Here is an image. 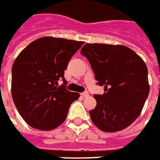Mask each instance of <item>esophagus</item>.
<instances>
[{"mask_svg":"<svg viewBox=\"0 0 160 160\" xmlns=\"http://www.w3.org/2000/svg\"><path fill=\"white\" fill-rule=\"evenodd\" d=\"M81 96L83 97H87L89 96V94H88V92H83V93H81Z\"/></svg>","mask_w":160,"mask_h":160,"instance_id":"obj_1","label":"esophagus"}]
</instances>
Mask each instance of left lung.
<instances>
[{
    "label": "left lung",
    "instance_id": "8db88e82",
    "mask_svg": "<svg viewBox=\"0 0 160 160\" xmlns=\"http://www.w3.org/2000/svg\"><path fill=\"white\" fill-rule=\"evenodd\" d=\"M80 53L89 61L98 85L104 87L102 95L94 97L92 122L107 133L125 129L138 118L150 92L144 61L123 45L87 43Z\"/></svg>",
    "mask_w": 160,
    "mask_h": 160
}]
</instances>
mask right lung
<instances>
[{"mask_svg": "<svg viewBox=\"0 0 160 160\" xmlns=\"http://www.w3.org/2000/svg\"><path fill=\"white\" fill-rule=\"evenodd\" d=\"M84 42L55 38H39L25 48L12 65L11 95L21 117L32 128L55 129L65 120L71 103L79 93L58 86L70 59Z\"/></svg>", "mask_w": 160, "mask_h": 160, "instance_id": "1", "label": "right lung"}]
</instances>
